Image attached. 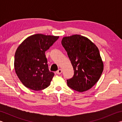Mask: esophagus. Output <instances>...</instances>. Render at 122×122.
<instances>
[{
	"label": "esophagus",
	"instance_id": "1",
	"mask_svg": "<svg viewBox=\"0 0 122 122\" xmlns=\"http://www.w3.org/2000/svg\"><path fill=\"white\" fill-rule=\"evenodd\" d=\"M62 69H60L58 70V71H56V74H58V75H60V74H61L62 73Z\"/></svg>",
	"mask_w": 122,
	"mask_h": 122
}]
</instances>
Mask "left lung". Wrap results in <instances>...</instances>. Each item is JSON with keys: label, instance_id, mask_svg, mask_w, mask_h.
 Masks as SVG:
<instances>
[{"label": "left lung", "instance_id": "1", "mask_svg": "<svg viewBox=\"0 0 122 122\" xmlns=\"http://www.w3.org/2000/svg\"><path fill=\"white\" fill-rule=\"evenodd\" d=\"M61 44L73 67V77L67 80L68 86L78 92L92 88L100 79L103 62L97 47L81 35L63 37Z\"/></svg>", "mask_w": 122, "mask_h": 122}]
</instances>
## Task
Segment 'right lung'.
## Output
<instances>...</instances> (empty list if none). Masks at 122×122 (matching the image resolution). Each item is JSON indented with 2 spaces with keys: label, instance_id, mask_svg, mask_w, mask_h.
I'll return each mask as SVG.
<instances>
[{
  "label": "right lung",
  "instance_id": "obj_1",
  "mask_svg": "<svg viewBox=\"0 0 122 122\" xmlns=\"http://www.w3.org/2000/svg\"><path fill=\"white\" fill-rule=\"evenodd\" d=\"M59 38L34 34L27 38L18 47L14 56V69L26 87L39 91L50 85L54 74L49 71L45 51Z\"/></svg>",
  "mask_w": 122,
  "mask_h": 122
}]
</instances>
